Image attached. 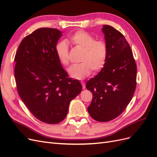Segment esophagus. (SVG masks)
<instances>
[{
  "label": "esophagus",
  "mask_w": 157,
  "mask_h": 157,
  "mask_svg": "<svg viewBox=\"0 0 157 157\" xmlns=\"http://www.w3.org/2000/svg\"><path fill=\"white\" fill-rule=\"evenodd\" d=\"M81 83H82V87H83V89H85V88H86V83H84V82L82 81V82H81Z\"/></svg>",
  "instance_id": "esophagus-1"
}]
</instances>
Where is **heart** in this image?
I'll return each mask as SVG.
<instances>
[{
	"instance_id": "obj_1",
	"label": "heart",
	"mask_w": 157,
	"mask_h": 157,
	"mask_svg": "<svg viewBox=\"0 0 157 157\" xmlns=\"http://www.w3.org/2000/svg\"><path fill=\"white\" fill-rule=\"evenodd\" d=\"M70 41L74 45L83 49L81 63L70 66L68 72L71 78L82 79L91 73L96 72L104 68L108 59L109 48L102 40H95L92 35L83 30L75 31L70 37ZM68 45L64 41L57 43L55 46L56 55L62 65L66 66L68 61Z\"/></svg>"
}]
</instances>
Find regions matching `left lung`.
Returning <instances> with one entry per match:
<instances>
[{"instance_id": "obj_1", "label": "left lung", "mask_w": 157, "mask_h": 157, "mask_svg": "<svg viewBox=\"0 0 157 157\" xmlns=\"http://www.w3.org/2000/svg\"><path fill=\"white\" fill-rule=\"evenodd\" d=\"M109 48L108 59L100 72L89 79L86 88L93 94L87 108L98 122L118 117L131 101L136 87L137 66L130 46L119 31L109 25L102 29Z\"/></svg>"}]
</instances>
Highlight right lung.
Listing matches in <instances>:
<instances>
[{"label": "right lung", "mask_w": 157, "mask_h": 157, "mask_svg": "<svg viewBox=\"0 0 157 157\" xmlns=\"http://www.w3.org/2000/svg\"><path fill=\"white\" fill-rule=\"evenodd\" d=\"M61 36L57 29H37L22 40L14 59L20 98L35 118L49 124L66 118L70 101L82 89L78 80L68 78L56 55Z\"/></svg>", "instance_id": "1"}]
</instances>
